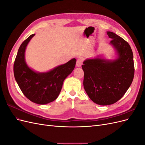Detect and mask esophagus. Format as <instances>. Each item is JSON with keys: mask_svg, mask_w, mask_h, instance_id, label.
I'll return each mask as SVG.
<instances>
[{"mask_svg": "<svg viewBox=\"0 0 145 145\" xmlns=\"http://www.w3.org/2000/svg\"><path fill=\"white\" fill-rule=\"evenodd\" d=\"M82 65V60L80 59H78L77 60L76 62V67H80Z\"/></svg>", "mask_w": 145, "mask_h": 145, "instance_id": "34e87169", "label": "esophagus"}]
</instances>
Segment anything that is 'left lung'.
<instances>
[{
	"label": "left lung",
	"instance_id": "obj_1",
	"mask_svg": "<svg viewBox=\"0 0 145 145\" xmlns=\"http://www.w3.org/2000/svg\"><path fill=\"white\" fill-rule=\"evenodd\" d=\"M109 43L115 51L111 59L103 56L87 59L82 65L84 71L83 86L93 102L109 105L124 95L134 76V56L129 43L116 34L107 31Z\"/></svg>",
	"mask_w": 145,
	"mask_h": 145
}]
</instances>
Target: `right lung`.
I'll return each instance as SVG.
<instances>
[{"label": "right lung", "mask_w": 145, "mask_h": 145, "mask_svg": "<svg viewBox=\"0 0 145 145\" xmlns=\"http://www.w3.org/2000/svg\"><path fill=\"white\" fill-rule=\"evenodd\" d=\"M35 34H31L22 43L14 63V75L25 97L39 105L53 102L62 89L65 79L75 68L76 59L57 66L46 72L34 71L25 61V51L28 43Z\"/></svg>", "instance_id": "right-lung-1"}]
</instances>
